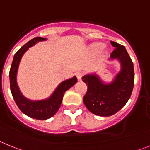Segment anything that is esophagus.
<instances>
[{
	"instance_id": "obj_1",
	"label": "esophagus",
	"mask_w": 150,
	"mask_h": 150,
	"mask_svg": "<svg viewBox=\"0 0 150 150\" xmlns=\"http://www.w3.org/2000/svg\"><path fill=\"white\" fill-rule=\"evenodd\" d=\"M83 76V72H80V71H79V72L76 73V77H77V79H79V80H80V79H82Z\"/></svg>"
}]
</instances>
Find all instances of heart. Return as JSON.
Listing matches in <instances>:
<instances>
[{
	"label": "heart",
	"instance_id": "heart-1",
	"mask_svg": "<svg viewBox=\"0 0 150 150\" xmlns=\"http://www.w3.org/2000/svg\"><path fill=\"white\" fill-rule=\"evenodd\" d=\"M103 47H104V45L102 43H95V44L91 45V51L94 52H98L100 51L103 49Z\"/></svg>",
	"mask_w": 150,
	"mask_h": 150
}]
</instances>
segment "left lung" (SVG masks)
Masks as SVG:
<instances>
[{
	"label": "left lung",
	"instance_id": "left-lung-1",
	"mask_svg": "<svg viewBox=\"0 0 150 150\" xmlns=\"http://www.w3.org/2000/svg\"><path fill=\"white\" fill-rule=\"evenodd\" d=\"M115 49L110 59L121 62L122 71L110 84H103L98 76L86 75L83 81L88 85L83 102L87 109L97 116H110L121 110L132 95L134 84V71L132 59L124 46L110 41Z\"/></svg>",
	"mask_w": 150,
	"mask_h": 150
}]
</instances>
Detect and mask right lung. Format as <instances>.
Returning a JSON list of instances; mask_svg holds the SVG:
<instances>
[{
  "label": "right lung",
  "mask_w": 150,
  "mask_h": 150,
  "mask_svg": "<svg viewBox=\"0 0 150 150\" xmlns=\"http://www.w3.org/2000/svg\"><path fill=\"white\" fill-rule=\"evenodd\" d=\"M41 40H45V38L40 37L33 38L16 52L10 70V86L13 99L19 110L23 113L35 120H45L53 116L59 110L64 92L77 82V78L74 76L71 79L62 82L47 100L30 101L21 94L16 84V73L18 64L26 50L38 43V41Z\"/></svg>",
  "instance_id": "1"
}]
</instances>
